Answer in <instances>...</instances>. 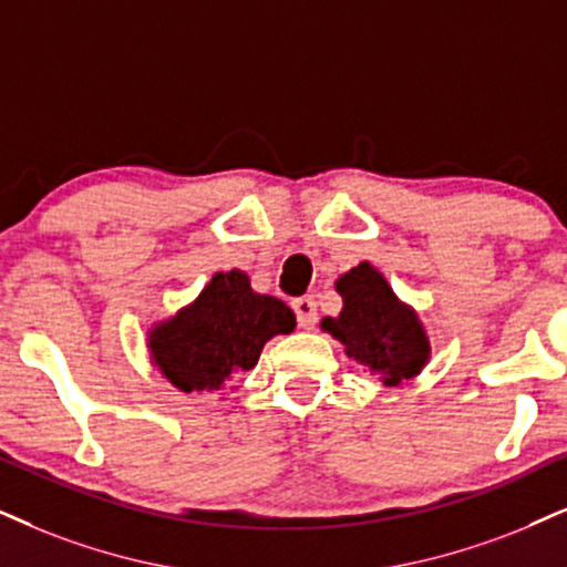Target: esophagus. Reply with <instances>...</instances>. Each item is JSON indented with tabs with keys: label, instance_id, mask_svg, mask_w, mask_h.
<instances>
[{
	"label": "esophagus",
	"instance_id": "obj_1",
	"mask_svg": "<svg viewBox=\"0 0 567 567\" xmlns=\"http://www.w3.org/2000/svg\"><path fill=\"white\" fill-rule=\"evenodd\" d=\"M292 311H296L298 324L303 329H311L313 324H317V300H313L311 296L292 300Z\"/></svg>",
	"mask_w": 567,
	"mask_h": 567
}]
</instances>
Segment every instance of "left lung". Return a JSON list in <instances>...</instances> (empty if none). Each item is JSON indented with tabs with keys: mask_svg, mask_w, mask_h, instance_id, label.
Wrapping results in <instances>:
<instances>
[{
	"mask_svg": "<svg viewBox=\"0 0 567 567\" xmlns=\"http://www.w3.org/2000/svg\"><path fill=\"white\" fill-rule=\"evenodd\" d=\"M342 296L337 317L321 319V332L342 342L346 355L379 377L384 386L415 379L432 358V342L419 311L398 298L374 264L361 261L337 277Z\"/></svg>",
	"mask_w": 567,
	"mask_h": 567,
	"instance_id": "1",
	"label": "left lung"
}]
</instances>
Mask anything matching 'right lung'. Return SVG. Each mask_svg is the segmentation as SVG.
Segmentation results:
<instances>
[{
  "label": "right lung",
  "mask_w": 567,
  "mask_h": 567,
  "mask_svg": "<svg viewBox=\"0 0 567 567\" xmlns=\"http://www.w3.org/2000/svg\"><path fill=\"white\" fill-rule=\"evenodd\" d=\"M296 313L250 288L246 271L212 275L190 303L146 332L148 358L181 392L238 390L235 379L259 363L271 337L290 334Z\"/></svg>",
  "instance_id": "1"
}]
</instances>
